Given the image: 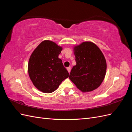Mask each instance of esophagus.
I'll return each mask as SVG.
<instances>
[{"label": "esophagus", "mask_w": 132, "mask_h": 132, "mask_svg": "<svg viewBox=\"0 0 132 132\" xmlns=\"http://www.w3.org/2000/svg\"><path fill=\"white\" fill-rule=\"evenodd\" d=\"M67 69L68 71V72L70 73V70H71V67H68L67 68Z\"/></svg>", "instance_id": "34e87169"}]
</instances>
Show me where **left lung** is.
<instances>
[{
  "instance_id": "8db88e82",
  "label": "left lung",
  "mask_w": 132,
  "mask_h": 132,
  "mask_svg": "<svg viewBox=\"0 0 132 132\" xmlns=\"http://www.w3.org/2000/svg\"><path fill=\"white\" fill-rule=\"evenodd\" d=\"M77 64L69 79L83 93L92 91L100 86L105 78L107 64L100 49L91 42H84L74 47Z\"/></svg>"
}]
</instances>
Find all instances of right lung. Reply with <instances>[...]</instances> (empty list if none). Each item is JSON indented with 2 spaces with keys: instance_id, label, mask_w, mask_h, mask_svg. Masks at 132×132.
Here are the masks:
<instances>
[{
  "instance_id": "right-lung-1",
  "label": "right lung",
  "mask_w": 132,
  "mask_h": 132,
  "mask_svg": "<svg viewBox=\"0 0 132 132\" xmlns=\"http://www.w3.org/2000/svg\"><path fill=\"white\" fill-rule=\"evenodd\" d=\"M62 47L49 40L42 41L31 54L28 72L34 86L44 93L57 90L69 73L58 58Z\"/></svg>"
}]
</instances>
